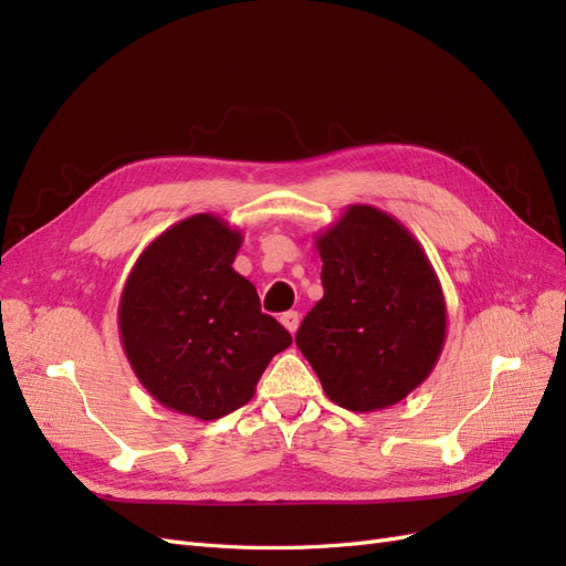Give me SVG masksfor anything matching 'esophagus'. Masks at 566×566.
<instances>
[{
  "mask_svg": "<svg viewBox=\"0 0 566 566\" xmlns=\"http://www.w3.org/2000/svg\"><path fill=\"white\" fill-rule=\"evenodd\" d=\"M281 323L285 325V331L287 333H297V328H300V314L297 312H285L283 316H281Z\"/></svg>",
  "mask_w": 566,
  "mask_h": 566,
  "instance_id": "1",
  "label": "esophagus"
}]
</instances>
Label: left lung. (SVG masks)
Listing matches in <instances>:
<instances>
[{
    "label": "left lung",
    "instance_id": "obj_1",
    "mask_svg": "<svg viewBox=\"0 0 566 566\" xmlns=\"http://www.w3.org/2000/svg\"><path fill=\"white\" fill-rule=\"evenodd\" d=\"M323 297L297 347L325 397L354 413L403 401L434 370L447 339V300L432 262L399 219L349 205L316 235Z\"/></svg>",
    "mask_w": 566,
    "mask_h": 566
}]
</instances>
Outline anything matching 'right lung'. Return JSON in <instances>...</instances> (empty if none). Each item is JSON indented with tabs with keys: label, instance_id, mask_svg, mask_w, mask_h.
<instances>
[{
	"label": "right lung",
	"instance_id": "1",
	"mask_svg": "<svg viewBox=\"0 0 566 566\" xmlns=\"http://www.w3.org/2000/svg\"><path fill=\"white\" fill-rule=\"evenodd\" d=\"M241 245V229L217 214L181 219L139 254L119 295L134 375L158 403L202 422L245 406L293 342L233 269Z\"/></svg>",
	"mask_w": 566,
	"mask_h": 566
}]
</instances>
